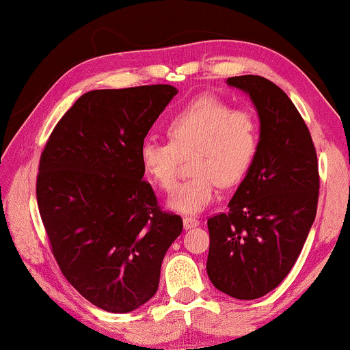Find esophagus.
<instances>
[{
	"instance_id": "1",
	"label": "esophagus",
	"mask_w": 350,
	"mask_h": 350,
	"mask_svg": "<svg viewBox=\"0 0 350 350\" xmlns=\"http://www.w3.org/2000/svg\"><path fill=\"white\" fill-rule=\"evenodd\" d=\"M200 224V221L196 217H185L183 218V226L185 229H193V228H198Z\"/></svg>"
}]
</instances>
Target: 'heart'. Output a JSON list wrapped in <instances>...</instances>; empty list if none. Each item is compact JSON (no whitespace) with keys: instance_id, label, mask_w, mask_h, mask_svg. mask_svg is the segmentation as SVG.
Returning <instances> with one entry per match:
<instances>
[{"instance_id":"obj_1","label":"heart","mask_w":350,"mask_h":350,"mask_svg":"<svg viewBox=\"0 0 350 350\" xmlns=\"http://www.w3.org/2000/svg\"><path fill=\"white\" fill-rule=\"evenodd\" d=\"M167 142L145 140L138 150L142 169L152 183L170 191L181 157L191 154L189 180L176 186L169 207L196 215L239 183L250 169L260 145V126L248 109H232L215 97H200L178 109L165 126Z\"/></svg>"}]
</instances>
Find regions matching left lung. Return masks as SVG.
<instances>
[{"instance_id": "8db88e82", "label": "left lung", "mask_w": 350, "mask_h": 350, "mask_svg": "<svg viewBox=\"0 0 350 350\" xmlns=\"http://www.w3.org/2000/svg\"><path fill=\"white\" fill-rule=\"evenodd\" d=\"M250 95L260 145L226 213L208 218L207 274L223 293L256 299L298 260L319 202L317 152L304 119L279 85L262 76L228 78Z\"/></svg>"}]
</instances>
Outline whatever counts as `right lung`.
I'll list each match as a JSON object with an SVG mask.
<instances>
[{
  "instance_id": "right-lung-1",
  "label": "right lung",
  "mask_w": 350,
  "mask_h": 350,
  "mask_svg": "<svg viewBox=\"0 0 350 350\" xmlns=\"http://www.w3.org/2000/svg\"><path fill=\"white\" fill-rule=\"evenodd\" d=\"M176 95L169 84L90 90L41 152L38 208L66 280L97 308L131 312L156 295L183 219L157 204L138 150Z\"/></svg>"
}]
</instances>
